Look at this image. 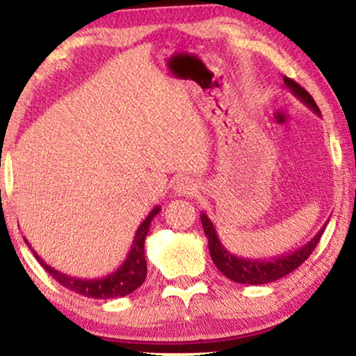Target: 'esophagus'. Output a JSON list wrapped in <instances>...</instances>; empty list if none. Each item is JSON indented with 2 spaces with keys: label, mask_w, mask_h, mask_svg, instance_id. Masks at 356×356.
Returning a JSON list of instances; mask_svg holds the SVG:
<instances>
[{
  "label": "esophagus",
  "mask_w": 356,
  "mask_h": 356,
  "mask_svg": "<svg viewBox=\"0 0 356 356\" xmlns=\"http://www.w3.org/2000/svg\"><path fill=\"white\" fill-rule=\"evenodd\" d=\"M197 188H199L197 183L191 178H181L177 184H175V191H177L178 196H186V197L196 196Z\"/></svg>",
  "instance_id": "esophagus-1"
}]
</instances>
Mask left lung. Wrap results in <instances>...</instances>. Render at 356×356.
I'll return each mask as SVG.
<instances>
[{
  "label": "left lung",
  "instance_id": "left-lung-1",
  "mask_svg": "<svg viewBox=\"0 0 356 356\" xmlns=\"http://www.w3.org/2000/svg\"><path fill=\"white\" fill-rule=\"evenodd\" d=\"M284 84L286 89H290V92L296 97V99H300L306 106H309L316 115H321V110L318 108V105H316L313 97H311L308 92L298 84V82H295L293 79H290V77L284 76ZM201 222H202L204 233H206L209 240V252H211V257L213 264L217 266V269L220 270L223 275L228 277L230 280L238 282V284H248V285L269 284V282L279 280L282 277L289 275L290 272L298 269V267L308 259L311 252L314 251V248L318 246V243L321 240V236H323L324 228H325V227L321 228L318 235H316L313 240L306 243L303 248H300V250H296L295 252L274 257V259H269V261H259V259H243V257H238L236 254H232V252L222 245L220 238H218L216 232V227H213L211 218H209L204 212L201 213Z\"/></svg>",
  "mask_w": 356,
  "mask_h": 356
}]
</instances>
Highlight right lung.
<instances>
[{"label":"right lung","mask_w":356,"mask_h":356,"mask_svg":"<svg viewBox=\"0 0 356 356\" xmlns=\"http://www.w3.org/2000/svg\"><path fill=\"white\" fill-rule=\"evenodd\" d=\"M160 212V207L155 206L145 220L140 223L138 232H136L133 245H131V251L128 252L123 264H121L115 272H111L110 275L102 277V279H77V277H71L67 274H63L60 270H55L53 267L45 264V261L32 250L35 259L40 262L43 269L55 279L58 284L65 286V289L79 293L87 298H95V300H108V298H121L133 293L134 290H138L140 285L144 284L145 277H147V262H145L144 254V243L145 236L149 233V227L152 218ZM27 243V241H26ZM29 245V243H27ZM31 246V245H29Z\"/></svg>","instance_id":"add662e5"}]
</instances>
